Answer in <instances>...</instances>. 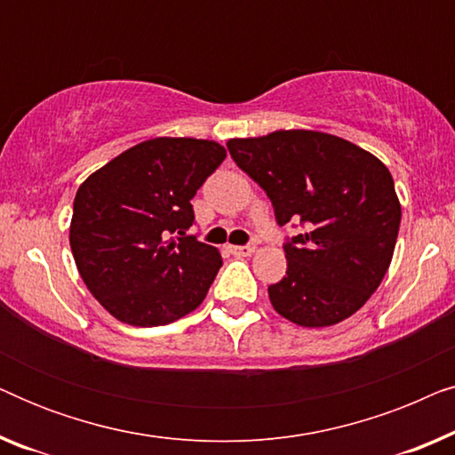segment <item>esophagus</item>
<instances>
[{
    "label": "esophagus",
    "instance_id": "1",
    "mask_svg": "<svg viewBox=\"0 0 455 455\" xmlns=\"http://www.w3.org/2000/svg\"><path fill=\"white\" fill-rule=\"evenodd\" d=\"M229 252L238 254V257H251L254 252V246H229Z\"/></svg>",
    "mask_w": 455,
    "mask_h": 455
}]
</instances>
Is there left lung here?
<instances>
[{
    "mask_svg": "<svg viewBox=\"0 0 455 455\" xmlns=\"http://www.w3.org/2000/svg\"><path fill=\"white\" fill-rule=\"evenodd\" d=\"M228 151L267 192L279 226H304L283 244L288 271L269 285L273 308L300 327L352 316L383 282L400 232L402 207L387 167L354 142L316 130L232 139Z\"/></svg>",
    "mask_w": 455,
    "mask_h": 455,
    "instance_id": "1",
    "label": "left lung"
}]
</instances>
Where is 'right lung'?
<instances>
[{
	"label": "right lung",
	"mask_w": 455,
	"mask_h": 455,
	"mask_svg": "<svg viewBox=\"0 0 455 455\" xmlns=\"http://www.w3.org/2000/svg\"><path fill=\"white\" fill-rule=\"evenodd\" d=\"M223 159L215 140L161 136L80 184L72 254L86 288L117 321L167 325L204 300L223 260L186 229L195 223L192 196Z\"/></svg>",
	"instance_id": "add662e5"
}]
</instances>
